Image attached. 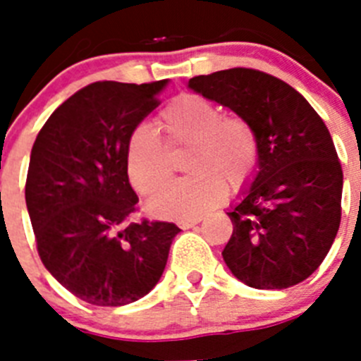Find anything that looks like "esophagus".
<instances>
[{
    "mask_svg": "<svg viewBox=\"0 0 361 361\" xmlns=\"http://www.w3.org/2000/svg\"><path fill=\"white\" fill-rule=\"evenodd\" d=\"M204 216L202 215H197V216H191V219H184V220H178V226L183 229H190L193 226H197L199 222H202Z\"/></svg>",
    "mask_w": 361,
    "mask_h": 361,
    "instance_id": "obj_1",
    "label": "esophagus"
}]
</instances>
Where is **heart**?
<instances>
[{"instance_id":"b5f03b06","label":"heart","mask_w":361,"mask_h":361,"mask_svg":"<svg viewBox=\"0 0 361 361\" xmlns=\"http://www.w3.org/2000/svg\"><path fill=\"white\" fill-rule=\"evenodd\" d=\"M161 128L171 146H191L186 171L152 197L148 209L157 216H193L224 199L226 187L238 188L250 178L258 161V141L250 123L224 117L206 97L183 94L161 111ZM126 171L141 195H152L171 177L168 148L149 124L132 130L126 145Z\"/></svg>"}]
</instances>
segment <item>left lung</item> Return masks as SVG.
I'll use <instances>...</instances> for the list:
<instances>
[{
    "label": "left lung",
    "instance_id": "left-lung-1",
    "mask_svg": "<svg viewBox=\"0 0 361 361\" xmlns=\"http://www.w3.org/2000/svg\"><path fill=\"white\" fill-rule=\"evenodd\" d=\"M188 88L235 111L258 141L251 183L228 212L226 266L255 289L296 286L324 262L342 219L343 173L329 130L304 95L258 70H220Z\"/></svg>",
    "mask_w": 361,
    "mask_h": 361
}]
</instances>
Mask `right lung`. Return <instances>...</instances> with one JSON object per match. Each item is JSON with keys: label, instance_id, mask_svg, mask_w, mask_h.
I'll list each match as a JSON object with an SVG mask.
<instances>
[{"label": "right lung", "instance_id": "right-lung-1", "mask_svg": "<svg viewBox=\"0 0 361 361\" xmlns=\"http://www.w3.org/2000/svg\"><path fill=\"white\" fill-rule=\"evenodd\" d=\"M166 86L168 79L92 82L54 111L32 146L25 200L41 262L92 305L119 307L148 295L180 231L170 222L128 224L139 199L126 145Z\"/></svg>", "mask_w": 361, "mask_h": 361}]
</instances>
